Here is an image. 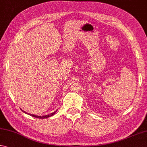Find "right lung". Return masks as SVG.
I'll return each instance as SVG.
<instances>
[{"label": "right lung", "instance_id": "add662e5", "mask_svg": "<svg viewBox=\"0 0 147 147\" xmlns=\"http://www.w3.org/2000/svg\"><path fill=\"white\" fill-rule=\"evenodd\" d=\"M23 112H24L25 113H26V114H27V115H29L30 116H33V117H35V118H48V117H50V116H53V115H54V114L56 113L57 112V111H54L53 112V113H51V114H50V115H45V116H36V115H31V114H29V113H26V112H25V111H23V110H22Z\"/></svg>", "mask_w": 147, "mask_h": 147}]
</instances>
